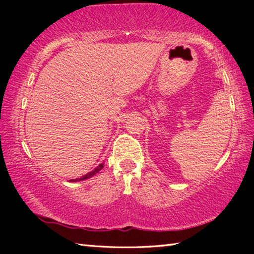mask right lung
Masks as SVG:
<instances>
[{
	"instance_id": "add662e5",
	"label": "right lung",
	"mask_w": 254,
	"mask_h": 254,
	"mask_svg": "<svg viewBox=\"0 0 254 254\" xmlns=\"http://www.w3.org/2000/svg\"><path fill=\"white\" fill-rule=\"evenodd\" d=\"M103 167H104V163H100V165H98L95 169L94 170H92L91 173H88V174H86V175H84L83 177H80V178H76V179H70L69 182H71V183H75V182H80V180H85V179H88V178H91V177H93V176H95L98 171L100 170H102L103 169Z\"/></svg>"
}]
</instances>
